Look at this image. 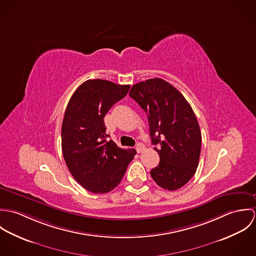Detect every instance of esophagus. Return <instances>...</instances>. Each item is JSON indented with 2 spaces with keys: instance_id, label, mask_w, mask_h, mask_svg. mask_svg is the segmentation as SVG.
<instances>
[{
  "instance_id": "esophagus-1",
  "label": "esophagus",
  "mask_w": 256,
  "mask_h": 256,
  "mask_svg": "<svg viewBox=\"0 0 256 256\" xmlns=\"http://www.w3.org/2000/svg\"><path fill=\"white\" fill-rule=\"evenodd\" d=\"M144 150H145V146H144L143 144H141V143L137 144V146H136V150H137V152H142Z\"/></svg>"
}]
</instances>
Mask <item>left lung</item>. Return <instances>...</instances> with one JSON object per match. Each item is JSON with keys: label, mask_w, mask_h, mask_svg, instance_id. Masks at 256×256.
Masks as SVG:
<instances>
[{"label": "left lung", "mask_w": 256, "mask_h": 256, "mask_svg": "<svg viewBox=\"0 0 256 256\" xmlns=\"http://www.w3.org/2000/svg\"><path fill=\"white\" fill-rule=\"evenodd\" d=\"M146 111L152 145L160 164L150 170L154 182L166 190L180 189L195 174L201 131L192 108L170 82L154 78L134 84L129 92Z\"/></svg>", "instance_id": "obj_1"}]
</instances>
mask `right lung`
Masks as SVG:
<instances>
[{"label": "right lung", "mask_w": 256, "mask_h": 256, "mask_svg": "<svg viewBox=\"0 0 256 256\" xmlns=\"http://www.w3.org/2000/svg\"><path fill=\"white\" fill-rule=\"evenodd\" d=\"M130 86L88 80L74 92L62 123V152L74 178L92 193H108L122 180L136 154L108 141L104 116Z\"/></svg>", "instance_id": "obj_1"}]
</instances>
